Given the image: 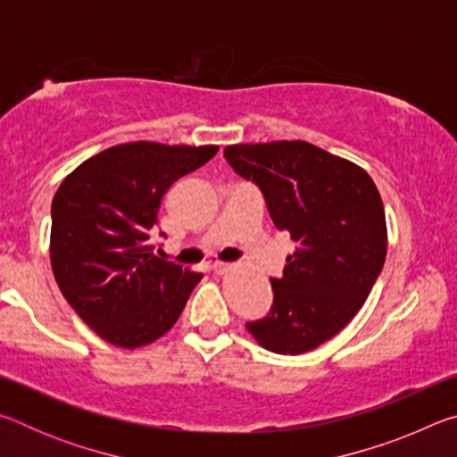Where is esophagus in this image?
<instances>
[{"instance_id":"obj_1","label":"esophagus","mask_w":457,"mask_h":457,"mask_svg":"<svg viewBox=\"0 0 457 457\" xmlns=\"http://www.w3.org/2000/svg\"><path fill=\"white\" fill-rule=\"evenodd\" d=\"M229 270H231V264H226V262H215V264H213L215 274H228Z\"/></svg>"}]
</instances>
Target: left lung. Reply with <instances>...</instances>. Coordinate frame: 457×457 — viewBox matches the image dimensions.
Segmentation results:
<instances>
[{"label": "left lung", "mask_w": 457, "mask_h": 457, "mask_svg": "<svg viewBox=\"0 0 457 457\" xmlns=\"http://www.w3.org/2000/svg\"><path fill=\"white\" fill-rule=\"evenodd\" d=\"M223 153L264 193L274 226L296 242L282 278L270 280L272 311L245 328L266 351H312L357 316L381 274V193L365 169L306 141L239 143Z\"/></svg>", "instance_id": "obj_1"}]
</instances>
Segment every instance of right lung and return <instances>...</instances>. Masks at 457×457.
<instances>
[{
    "instance_id": "right-lung-1",
    "label": "right lung",
    "mask_w": 457,
    "mask_h": 457,
    "mask_svg": "<svg viewBox=\"0 0 457 457\" xmlns=\"http://www.w3.org/2000/svg\"><path fill=\"white\" fill-rule=\"evenodd\" d=\"M218 149L122 143L92 154L62 181L52 201L54 278L106 343L138 349L163 337L204 278L154 256L149 234L169 187Z\"/></svg>"
}]
</instances>
